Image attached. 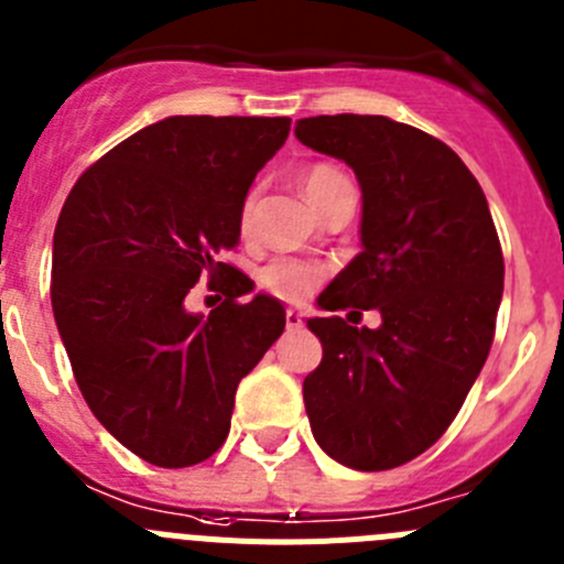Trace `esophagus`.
I'll return each mask as SVG.
<instances>
[{
  "label": "esophagus",
  "mask_w": 564,
  "mask_h": 564,
  "mask_svg": "<svg viewBox=\"0 0 564 564\" xmlns=\"http://www.w3.org/2000/svg\"><path fill=\"white\" fill-rule=\"evenodd\" d=\"M300 325H303V314H300L297 308H286V328L294 330L300 328Z\"/></svg>",
  "instance_id": "esophagus-1"
}]
</instances>
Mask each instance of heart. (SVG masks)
<instances>
[{
	"label": "heart",
	"mask_w": 564,
	"mask_h": 564,
	"mask_svg": "<svg viewBox=\"0 0 564 564\" xmlns=\"http://www.w3.org/2000/svg\"><path fill=\"white\" fill-rule=\"evenodd\" d=\"M339 181H345V172H339L336 166L328 163H317V166H308L300 177V186L306 192V197L312 199L314 208H319L325 194L330 192V186H336ZM256 205H258V192H247V197L241 199L239 210V228L241 234H250L252 219H256ZM325 281V270L312 261H303V258H272L267 261L261 270H258V286L264 289L267 294L278 300H286V303H300V300L312 297L317 292L319 283Z\"/></svg>",
	"instance_id": "b5f03b06"
}]
</instances>
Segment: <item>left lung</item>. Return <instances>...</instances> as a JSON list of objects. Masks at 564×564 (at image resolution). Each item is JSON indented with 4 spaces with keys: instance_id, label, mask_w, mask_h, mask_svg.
Instances as JSON below:
<instances>
[{
    "instance_id": "left-lung-1",
    "label": "left lung",
    "mask_w": 564,
    "mask_h": 564,
    "mask_svg": "<svg viewBox=\"0 0 564 564\" xmlns=\"http://www.w3.org/2000/svg\"><path fill=\"white\" fill-rule=\"evenodd\" d=\"M294 135L345 161L361 186L365 250L319 308H378V328L314 317L323 361L303 381L319 448L354 470H392L440 440L487 361L503 252L481 186L434 135L387 116H312ZM361 314V312H350Z\"/></svg>"
}]
</instances>
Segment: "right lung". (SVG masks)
<instances>
[{"mask_svg": "<svg viewBox=\"0 0 564 564\" xmlns=\"http://www.w3.org/2000/svg\"><path fill=\"white\" fill-rule=\"evenodd\" d=\"M286 116H170L88 166L52 245V312L94 417L144 462L188 467L223 448L236 387L283 334L275 297L219 261L241 199L289 135ZM224 289L192 315L199 276ZM220 281L217 282L216 278Z\"/></svg>", "mask_w": 564, "mask_h": 564, "instance_id": "add662e5", "label": "right lung"}]
</instances>
